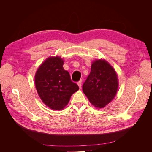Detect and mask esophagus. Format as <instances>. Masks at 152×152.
<instances>
[{
	"instance_id": "1",
	"label": "esophagus",
	"mask_w": 152,
	"mask_h": 152,
	"mask_svg": "<svg viewBox=\"0 0 152 152\" xmlns=\"http://www.w3.org/2000/svg\"><path fill=\"white\" fill-rule=\"evenodd\" d=\"M77 84H78V86H79V88H81V86H82V80H79V82H77Z\"/></svg>"
}]
</instances>
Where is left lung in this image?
Here are the masks:
<instances>
[{
	"label": "left lung",
	"mask_w": 152,
	"mask_h": 152,
	"mask_svg": "<svg viewBox=\"0 0 152 152\" xmlns=\"http://www.w3.org/2000/svg\"><path fill=\"white\" fill-rule=\"evenodd\" d=\"M115 71L104 60H96L82 86L84 93L95 107L103 108L114 98L118 89Z\"/></svg>",
	"instance_id": "8db88e82"
}]
</instances>
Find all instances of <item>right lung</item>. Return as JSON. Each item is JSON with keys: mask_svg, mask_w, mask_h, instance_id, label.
<instances>
[{"mask_svg": "<svg viewBox=\"0 0 152 152\" xmlns=\"http://www.w3.org/2000/svg\"><path fill=\"white\" fill-rule=\"evenodd\" d=\"M63 60L50 57L36 72V89L44 103L53 110H60L69 102L79 87L71 80L70 73L63 69Z\"/></svg>", "mask_w": 152, "mask_h": 152, "instance_id": "add662e5", "label": "right lung"}]
</instances>
